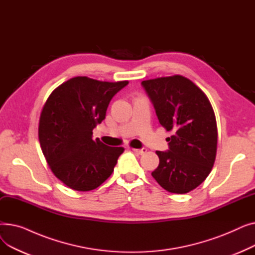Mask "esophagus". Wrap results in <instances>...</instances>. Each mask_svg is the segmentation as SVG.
I'll return each mask as SVG.
<instances>
[{
	"label": "esophagus",
	"instance_id": "obj_1",
	"mask_svg": "<svg viewBox=\"0 0 255 255\" xmlns=\"http://www.w3.org/2000/svg\"><path fill=\"white\" fill-rule=\"evenodd\" d=\"M132 151L136 153V154H138V155H142L146 152V149H132Z\"/></svg>",
	"mask_w": 255,
	"mask_h": 255
}]
</instances>
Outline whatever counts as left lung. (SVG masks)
Returning <instances> with one entry per match:
<instances>
[{"instance_id":"obj_1","label":"left lung","mask_w":255,"mask_h":255,"mask_svg":"<svg viewBox=\"0 0 255 255\" xmlns=\"http://www.w3.org/2000/svg\"><path fill=\"white\" fill-rule=\"evenodd\" d=\"M159 123L172 135L169 150L156 151L159 165L152 172L157 183L171 193H187L202 184L215 162L217 123L206 94L182 75L141 83Z\"/></svg>"}]
</instances>
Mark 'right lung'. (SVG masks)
<instances>
[{"mask_svg":"<svg viewBox=\"0 0 255 255\" xmlns=\"http://www.w3.org/2000/svg\"><path fill=\"white\" fill-rule=\"evenodd\" d=\"M128 85L76 76L47 98L39 120L38 135L51 171L76 191L96 189L110 178L122 146L93 139V129L105 119L112 98Z\"/></svg>","mask_w":255,"mask_h":255,"instance_id":"obj_1","label":"right lung"}]
</instances>
